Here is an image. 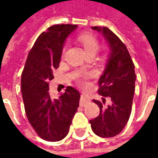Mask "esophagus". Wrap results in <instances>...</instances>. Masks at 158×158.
<instances>
[{
  "instance_id": "esophagus-1",
  "label": "esophagus",
  "mask_w": 158,
  "mask_h": 158,
  "mask_svg": "<svg viewBox=\"0 0 158 158\" xmlns=\"http://www.w3.org/2000/svg\"><path fill=\"white\" fill-rule=\"evenodd\" d=\"M89 97L88 96H86L85 94H84L82 93L81 94V96H80V101H79V104H80V106H85V104H87L88 102H89Z\"/></svg>"
}]
</instances>
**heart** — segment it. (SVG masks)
Segmentation results:
<instances>
[{
	"mask_svg": "<svg viewBox=\"0 0 158 158\" xmlns=\"http://www.w3.org/2000/svg\"><path fill=\"white\" fill-rule=\"evenodd\" d=\"M79 41L80 44L83 45V47L85 49V51L88 55H95L96 52L99 50V42L96 39L95 35H93L91 34H82L79 36ZM65 48L63 49V51ZM89 73H85L84 75H79L80 78H87L89 77Z\"/></svg>",
	"mask_w": 158,
	"mask_h": 158,
	"instance_id": "obj_1",
	"label": "heart"
}]
</instances>
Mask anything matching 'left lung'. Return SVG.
<instances>
[{
    "mask_svg": "<svg viewBox=\"0 0 158 158\" xmlns=\"http://www.w3.org/2000/svg\"><path fill=\"white\" fill-rule=\"evenodd\" d=\"M92 29L102 33L109 45L106 69L98 80V93L109 97L111 103L105 107L101 102L93 100L99 106L100 114L89 123L96 135L110 138L122 131L131 114L135 89V65L125 45L113 31L106 27L97 26Z\"/></svg>",
    "mask_w": 158,
    "mask_h": 158,
    "instance_id": "left-lung-1",
    "label": "left lung"
}]
</instances>
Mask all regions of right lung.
<instances>
[{
	"label": "right lung",
	"instance_id": "1",
	"mask_svg": "<svg viewBox=\"0 0 158 158\" xmlns=\"http://www.w3.org/2000/svg\"><path fill=\"white\" fill-rule=\"evenodd\" d=\"M77 25L51 26L37 38L30 50L21 78V90L26 115L41 139L59 141L69 134L79 106L80 94L68 86L58 99H52L49 81L59 67L63 45Z\"/></svg>",
	"mask_w": 158,
	"mask_h": 158
}]
</instances>
